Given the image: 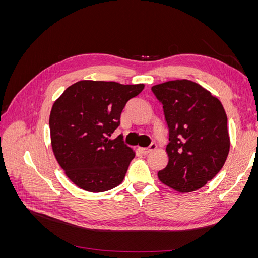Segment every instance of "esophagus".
<instances>
[{
  "label": "esophagus",
  "mask_w": 258,
  "mask_h": 258,
  "mask_svg": "<svg viewBox=\"0 0 258 258\" xmlns=\"http://www.w3.org/2000/svg\"><path fill=\"white\" fill-rule=\"evenodd\" d=\"M155 148H156V144L155 143H151V145L148 146V147H139L138 150L141 152L142 154L145 155V154H148V153H151L152 151H154Z\"/></svg>",
  "instance_id": "34e87169"
}]
</instances>
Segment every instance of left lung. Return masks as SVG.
I'll return each instance as SVG.
<instances>
[{
  "label": "left lung",
  "mask_w": 258,
  "mask_h": 258,
  "mask_svg": "<svg viewBox=\"0 0 258 258\" xmlns=\"http://www.w3.org/2000/svg\"><path fill=\"white\" fill-rule=\"evenodd\" d=\"M169 128L168 165L160 181L179 192L204 187L223 168L230 141L221 101L199 84L176 80L155 85Z\"/></svg>",
  "instance_id": "8db88e82"
}]
</instances>
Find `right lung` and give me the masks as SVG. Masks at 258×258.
Wrapping results in <instances>:
<instances>
[{
    "label": "right lung",
    "instance_id": "add662e5",
    "mask_svg": "<svg viewBox=\"0 0 258 258\" xmlns=\"http://www.w3.org/2000/svg\"><path fill=\"white\" fill-rule=\"evenodd\" d=\"M143 89V84L81 81L53 103L49 116L52 151L76 186L101 192L122 182L136 153L121 136L110 137L120 124L124 105Z\"/></svg>",
    "mask_w": 258,
    "mask_h": 258
}]
</instances>
